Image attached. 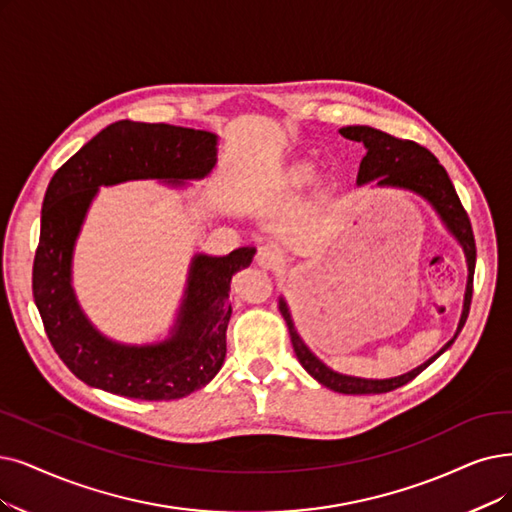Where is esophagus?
I'll return each mask as SVG.
<instances>
[{
  "instance_id": "esophagus-1",
  "label": "esophagus",
  "mask_w": 512,
  "mask_h": 512,
  "mask_svg": "<svg viewBox=\"0 0 512 512\" xmlns=\"http://www.w3.org/2000/svg\"><path fill=\"white\" fill-rule=\"evenodd\" d=\"M281 262V250L273 243L260 245L258 254H256V264L260 269H275L277 264Z\"/></svg>"
}]
</instances>
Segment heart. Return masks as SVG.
I'll list each match as a JSON object with an SVG mask.
<instances>
[{
    "label": "heart",
    "instance_id": "obj_1",
    "mask_svg": "<svg viewBox=\"0 0 512 512\" xmlns=\"http://www.w3.org/2000/svg\"><path fill=\"white\" fill-rule=\"evenodd\" d=\"M313 163L311 161H294L290 166H285L281 170V185L283 187H300L304 182H309L313 178Z\"/></svg>",
    "mask_w": 512,
    "mask_h": 512
}]
</instances>
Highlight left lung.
<instances>
[{
	"mask_svg": "<svg viewBox=\"0 0 512 512\" xmlns=\"http://www.w3.org/2000/svg\"><path fill=\"white\" fill-rule=\"evenodd\" d=\"M340 134L349 140L361 142V145L367 149L365 157L361 159V166H359L357 185L361 187V185H367V182H376V187L405 189V191H412V193L424 197L435 208V212L443 220L447 231L452 233L458 239V243L462 245L466 264H468L464 309H462L456 336L449 340L437 355H433L431 359L418 365L416 370L395 376V378H386V380L355 378V376H344V374L330 370V367H327L323 361H319L309 351V346L302 342V338L298 336L296 327H294L288 302L279 298V311H281L285 323H288L294 353L304 370L309 372L317 382H321L327 388H332V391H336V393L376 395V393L395 391V388L414 380L420 372H424L428 365H431L439 355H443L449 346L454 344V340L458 338L460 330L466 323L470 298H473V275H475L477 248H475L473 227H470L468 214L462 208L460 197L452 185V180H449L445 168L441 166L431 151L420 147L414 140H401V138H395L391 134L370 128V126H349V128H342Z\"/></svg>",
	"mask_w": 512,
	"mask_h": 512,
	"instance_id": "left-lung-1",
	"label": "left lung"
}]
</instances>
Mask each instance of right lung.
I'll use <instances>...</instances> for the list:
<instances>
[{
	"label": "right lung",
	"instance_id": "obj_1",
	"mask_svg": "<svg viewBox=\"0 0 512 512\" xmlns=\"http://www.w3.org/2000/svg\"><path fill=\"white\" fill-rule=\"evenodd\" d=\"M218 136L206 130L121 119L98 132L52 176L33 260V298L56 355L88 386L140 399L170 401L206 386L227 355L229 290L256 248L191 260L170 336L157 344H121L102 336L81 311L71 285L75 239L98 187L126 180L206 178L216 166Z\"/></svg>",
	"mask_w": 512,
	"mask_h": 512
}]
</instances>
